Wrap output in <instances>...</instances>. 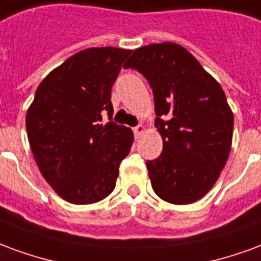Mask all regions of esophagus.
I'll return each mask as SVG.
<instances>
[{
    "instance_id": "obj_1",
    "label": "esophagus",
    "mask_w": 261,
    "mask_h": 261,
    "mask_svg": "<svg viewBox=\"0 0 261 261\" xmlns=\"http://www.w3.org/2000/svg\"><path fill=\"white\" fill-rule=\"evenodd\" d=\"M144 133H145V127L142 124L137 125L136 128H134V136H136V138H140Z\"/></svg>"
}]
</instances>
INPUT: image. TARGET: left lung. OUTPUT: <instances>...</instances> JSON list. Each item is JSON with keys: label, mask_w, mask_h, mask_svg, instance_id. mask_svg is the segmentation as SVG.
Here are the masks:
<instances>
[{"label": "left lung", "mask_w": 261, "mask_h": 261, "mask_svg": "<svg viewBox=\"0 0 261 261\" xmlns=\"http://www.w3.org/2000/svg\"><path fill=\"white\" fill-rule=\"evenodd\" d=\"M124 67L140 71L153 92L164 141L162 153L147 162L153 192L170 204L198 201L218 180L232 145L233 113L222 88L177 43L137 48Z\"/></svg>", "instance_id": "obj_1"}]
</instances>
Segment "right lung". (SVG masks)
<instances>
[{
	"instance_id": "right-lung-1",
	"label": "right lung",
	"mask_w": 261,
	"mask_h": 261,
	"mask_svg": "<svg viewBox=\"0 0 261 261\" xmlns=\"http://www.w3.org/2000/svg\"><path fill=\"white\" fill-rule=\"evenodd\" d=\"M131 50L92 47L71 56L37 86L26 131L39 170L72 204H93L114 190L134 134L112 119L110 93Z\"/></svg>"
}]
</instances>
